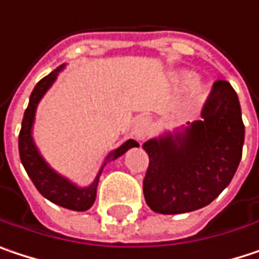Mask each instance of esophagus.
I'll return each mask as SVG.
<instances>
[{"label": "esophagus", "instance_id": "34e87169", "mask_svg": "<svg viewBox=\"0 0 259 259\" xmlns=\"http://www.w3.org/2000/svg\"><path fill=\"white\" fill-rule=\"evenodd\" d=\"M149 122H147V119H139L137 120V123H136V126H134V136L139 139V140H145L146 137H147V134H149Z\"/></svg>", "mask_w": 259, "mask_h": 259}]
</instances>
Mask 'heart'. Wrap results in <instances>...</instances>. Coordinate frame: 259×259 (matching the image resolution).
Here are the masks:
<instances>
[{
	"instance_id": "1",
	"label": "heart",
	"mask_w": 259,
	"mask_h": 259,
	"mask_svg": "<svg viewBox=\"0 0 259 259\" xmlns=\"http://www.w3.org/2000/svg\"><path fill=\"white\" fill-rule=\"evenodd\" d=\"M179 81H180L182 84H188V83L192 81V76H191L189 73H185V74H182V76L179 77ZM204 97H206V88H204V84L200 83V81H194V83L191 84V91H189V98H191V101H192V103H201V101L204 100Z\"/></svg>"
}]
</instances>
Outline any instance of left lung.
<instances>
[{"label":"left lung","instance_id":"1","mask_svg":"<svg viewBox=\"0 0 259 259\" xmlns=\"http://www.w3.org/2000/svg\"><path fill=\"white\" fill-rule=\"evenodd\" d=\"M243 142L239 97L228 81H214L201 120L143 145L149 155L143 180L147 206L156 213L179 214L210 204L234 178Z\"/></svg>","mask_w":259,"mask_h":259}]
</instances>
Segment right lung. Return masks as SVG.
<instances>
[{
	"label": "right lung",
	"instance_id": "right-lung-1",
	"mask_svg": "<svg viewBox=\"0 0 259 259\" xmlns=\"http://www.w3.org/2000/svg\"><path fill=\"white\" fill-rule=\"evenodd\" d=\"M64 67H65V64L59 65L56 70H53L50 74L43 77L35 84V88L29 97V104H28L25 114H23V119H22V128L19 133V155H20V161H22L28 176L35 185L37 191L45 198H48L49 201H52L61 207L70 209V210L84 211L91 209L95 201L98 180H100V176H101L106 164L110 161H114L120 155H123L128 149L137 147L139 143L136 140H126L123 145L112 150L107 155V158L104 159L95 180L88 188H79L77 185H74L67 178L58 175L53 168L49 167V164L40 155L37 146L32 140V125H34L35 110H37L40 100L48 92L49 88L53 84V81L56 80L58 74L64 70Z\"/></svg>",
	"mask_w": 259,
	"mask_h": 259
}]
</instances>
